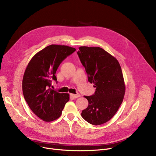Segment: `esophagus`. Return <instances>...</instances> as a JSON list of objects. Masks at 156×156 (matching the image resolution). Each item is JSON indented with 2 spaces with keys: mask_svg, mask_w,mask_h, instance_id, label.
I'll list each match as a JSON object with an SVG mask.
<instances>
[{
  "mask_svg": "<svg viewBox=\"0 0 156 156\" xmlns=\"http://www.w3.org/2000/svg\"><path fill=\"white\" fill-rule=\"evenodd\" d=\"M70 96L71 97L73 98V99H76V98L80 97V95L79 94H70Z\"/></svg>",
  "mask_w": 156,
  "mask_h": 156,
  "instance_id": "1",
  "label": "esophagus"
}]
</instances>
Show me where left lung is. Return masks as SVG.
I'll use <instances>...</instances> for the list:
<instances>
[{
	"instance_id": "obj_1",
	"label": "left lung",
	"mask_w": 156,
	"mask_h": 156,
	"mask_svg": "<svg viewBox=\"0 0 156 156\" xmlns=\"http://www.w3.org/2000/svg\"><path fill=\"white\" fill-rule=\"evenodd\" d=\"M95 92L84 96L88 106L81 116L89 123L99 125L110 120L123 101L125 85L120 64L115 57L101 47H80L77 52Z\"/></svg>"
}]
</instances>
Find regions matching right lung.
<instances>
[{
	"label": "right lung",
	"mask_w": 156,
	"mask_h": 156,
	"mask_svg": "<svg viewBox=\"0 0 156 156\" xmlns=\"http://www.w3.org/2000/svg\"><path fill=\"white\" fill-rule=\"evenodd\" d=\"M76 51L66 45H51L32 57L24 71L23 93L31 110L39 118L51 122L59 118L69 94H61L51 88L52 79L60 64Z\"/></svg>",
	"instance_id": "add662e5"
}]
</instances>
